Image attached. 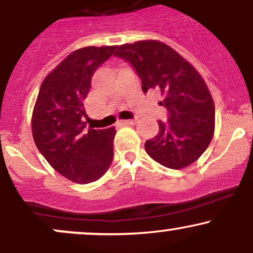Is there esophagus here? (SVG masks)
<instances>
[{
    "label": "esophagus",
    "instance_id": "obj_1",
    "mask_svg": "<svg viewBox=\"0 0 253 253\" xmlns=\"http://www.w3.org/2000/svg\"><path fill=\"white\" fill-rule=\"evenodd\" d=\"M119 124L124 125V126H129V125H134L135 120H121Z\"/></svg>",
    "mask_w": 253,
    "mask_h": 253
}]
</instances>
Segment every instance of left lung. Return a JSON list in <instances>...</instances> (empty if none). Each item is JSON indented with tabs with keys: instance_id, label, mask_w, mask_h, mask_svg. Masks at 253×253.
Returning a JSON list of instances; mask_svg holds the SVG:
<instances>
[{
	"instance_id": "left-lung-1",
	"label": "left lung",
	"mask_w": 253,
	"mask_h": 253,
	"mask_svg": "<svg viewBox=\"0 0 253 253\" xmlns=\"http://www.w3.org/2000/svg\"><path fill=\"white\" fill-rule=\"evenodd\" d=\"M114 56L134 66L143 91L163 95L159 104L169 112L168 123L145 143L153 161L169 169L189 167L211 144L215 129V107L199 71L181 54L158 40H140L117 46Z\"/></svg>"
}]
</instances>
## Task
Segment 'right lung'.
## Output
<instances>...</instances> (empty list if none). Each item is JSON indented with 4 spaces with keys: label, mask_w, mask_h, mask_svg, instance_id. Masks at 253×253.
Wrapping results in <instances>:
<instances>
[{
    "label": "right lung",
    "mask_w": 253,
    "mask_h": 253,
    "mask_svg": "<svg viewBox=\"0 0 253 253\" xmlns=\"http://www.w3.org/2000/svg\"><path fill=\"white\" fill-rule=\"evenodd\" d=\"M117 46H86L71 52L42 81L32 114L38 150L60 175L80 184L100 179L113 162L117 130L86 128L84 100L91 77Z\"/></svg>",
    "instance_id": "1"
}]
</instances>
